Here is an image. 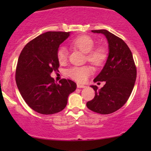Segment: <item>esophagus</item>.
Wrapping results in <instances>:
<instances>
[{
	"mask_svg": "<svg viewBox=\"0 0 151 151\" xmlns=\"http://www.w3.org/2000/svg\"><path fill=\"white\" fill-rule=\"evenodd\" d=\"M77 88H85L86 86L84 85V84H77Z\"/></svg>",
	"mask_w": 151,
	"mask_h": 151,
	"instance_id": "1",
	"label": "esophagus"
}]
</instances>
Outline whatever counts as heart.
<instances>
[{"label":"heart","mask_w":151,"mask_h":151,"mask_svg":"<svg viewBox=\"0 0 151 151\" xmlns=\"http://www.w3.org/2000/svg\"><path fill=\"white\" fill-rule=\"evenodd\" d=\"M71 45L74 47L81 50L82 52L87 54L88 61L93 65L99 66L104 63L106 58V52L102 47H94V40L88 35H81L74 38L71 41ZM67 48L65 46L60 47L58 50V59L60 63H65L67 60ZM92 73V69L89 66H81V67H72L67 71L68 74L72 79L77 81L83 82Z\"/></svg>","instance_id":"1"}]
</instances>
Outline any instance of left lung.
Returning a JSON list of instances; mask_svg holds the SVG:
<instances>
[{
    "mask_svg": "<svg viewBox=\"0 0 151 151\" xmlns=\"http://www.w3.org/2000/svg\"><path fill=\"white\" fill-rule=\"evenodd\" d=\"M91 32L105 36L109 55L103 69L93 79L94 82L105 81L104 86L101 89L90 86L95 91V96L86 103V106L98 114H111L129 99L136 79V68L132 53L124 40L106 30Z\"/></svg>",
    "mask_w": 151,
    "mask_h": 151,
    "instance_id": "left-lung-1",
    "label": "left lung"
}]
</instances>
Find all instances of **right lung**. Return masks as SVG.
<instances>
[{"label": "right lung", "mask_w": 151, "mask_h": 151, "mask_svg": "<svg viewBox=\"0 0 151 151\" xmlns=\"http://www.w3.org/2000/svg\"><path fill=\"white\" fill-rule=\"evenodd\" d=\"M70 35V32H45L27 43L19 56L17 86L26 104L37 113L50 115L61 111L77 88L70 79H62L59 84L50 76L60 66L59 47Z\"/></svg>", "instance_id": "add662e5"}]
</instances>
